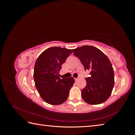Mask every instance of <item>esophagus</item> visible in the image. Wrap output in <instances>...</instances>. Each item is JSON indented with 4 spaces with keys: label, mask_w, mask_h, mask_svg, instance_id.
I'll use <instances>...</instances> for the list:
<instances>
[{
    "label": "esophagus",
    "mask_w": 135,
    "mask_h": 135,
    "mask_svg": "<svg viewBox=\"0 0 135 135\" xmlns=\"http://www.w3.org/2000/svg\"><path fill=\"white\" fill-rule=\"evenodd\" d=\"M78 78H75V81H76L78 80Z\"/></svg>",
    "instance_id": "1"
}]
</instances>
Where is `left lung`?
I'll use <instances>...</instances> for the list:
<instances>
[{"mask_svg": "<svg viewBox=\"0 0 135 135\" xmlns=\"http://www.w3.org/2000/svg\"><path fill=\"white\" fill-rule=\"evenodd\" d=\"M90 76L85 78L86 86L81 89V97L91 105L104 103L111 95L114 84V74L109 59L99 49L84 46L73 50Z\"/></svg>", "mask_w": 135, "mask_h": 135, "instance_id": "8db88e82", "label": "left lung"}]
</instances>
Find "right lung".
Here are the masks:
<instances>
[{"mask_svg":"<svg viewBox=\"0 0 135 135\" xmlns=\"http://www.w3.org/2000/svg\"><path fill=\"white\" fill-rule=\"evenodd\" d=\"M73 52L71 50L60 47L49 48L36 60L34 79L36 89L47 103L58 105L68 99L70 89L74 83V78H60L62 65Z\"/></svg>","mask_w":135,"mask_h":135,"instance_id":"obj_1","label":"right lung"}]
</instances>
